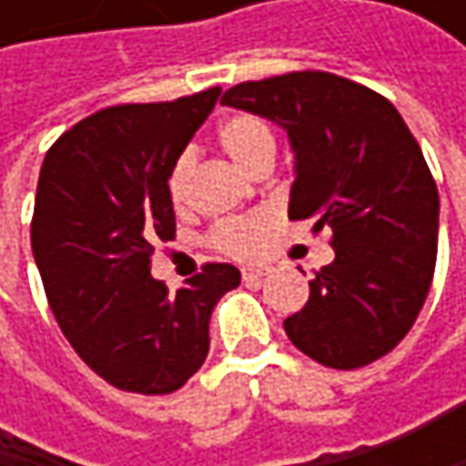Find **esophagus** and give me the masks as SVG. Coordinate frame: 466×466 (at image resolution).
<instances>
[{"instance_id":"esophagus-1","label":"esophagus","mask_w":466,"mask_h":466,"mask_svg":"<svg viewBox=\"0 0 466 466\" xmlns=\"http://www.w3.org/2000/svg\"><path fill=\"white\" fill-rule=\"evenodd\" d=\"M267 272H269L267 267H245V269H242V280H245V283H258V280H264Z\"/></svg>"}]
</instances>
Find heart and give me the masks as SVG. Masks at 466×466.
Segmentation results:
<instances>
[{
    "label": "heart",
    "instance_id": "1",
    "mask_svg": "<svg viewBox=\"0 0 466 466\" xmlns=\"http://www.w3.org/2000/svg\"><path fill=\"white\" fill-rule=\"evenodd\" d=\"M218 142L221 147L232 156L234 161L256 175L258 169L264 167H272L275 161V153H278V140H275V132L272 127L258 118V116H250V113H234L229 116L221 129H218ZM191 169H194V156L191 153H183L172 172H169V199L172 205L180 210L186 208L188 202V188H191ZM269 234V218L267 216H245V218H232V221H224L213 239L216 245L229 253L234 258H248V256H256L264 245Z\"/></svg>",
    "mask_w": 466,
    "mask_h": 466
}]
</instances>
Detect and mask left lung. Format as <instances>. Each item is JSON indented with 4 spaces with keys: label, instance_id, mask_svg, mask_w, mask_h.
I'll return each mask as SVG.
<instances>
[{
    "label": "left lung",
    "instance_id": "obj_1",
    "mask_svg": "<svg viewBox=\"0 0 466 466\" xmlns=\"http://www.w3.org/2000/svg\"><path fill=\"white\" fill-rule=\"evenodd\" d=\"M289 135V218L331 229L334 261L289 339L334 370L386 356L420 313L437 261L440 197L419 142L380 94L329 72L239 83L221 99Z\"/></svg>",
    "mask_w": 466,
    "mask_h": 466
}]
</instances>
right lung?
I'll list each match as a JSON object with an SVG mask.
<instances>
[{
  "instance_id": "obj_1",
  "label": "right lung",
  "mask_w": 466,
  "mask_h": 466,
  "mask_svg": "<svg viewBox=\"0 0 466 466\" xmlns=\"http://www.w3.org/2000/svg\"><path fill=\"white\" fill-rule=\"evenodd\" d=\"M218 94L99 110L64 132L40 169L32 250L50 310L121 391H177L208 359L216 302L239 286L232 264H208L177 291L150 275L153 245L175 234L169 172Z\"/></svg>"
}]
</instances>
